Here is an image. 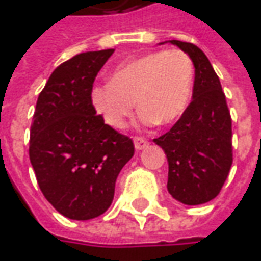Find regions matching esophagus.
<instances>
[{
    "label": "esophagus",
    "instance_id": "1",
    "mask_svg": "<svg viewBox=\"0 0 261 261\" xmlns=\"http://www.w3.org/2000/svg\"><path fill=\"white\" fill-rule=\"evenodd\" d=\"M147 144H149V142L144 137H139V136L134 137V147H136V150H142Z\"/></svg>",
    "mask_w": 261,
    "mask_h": 261
}]
</instances>
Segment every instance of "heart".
I'll return each instance as SVG.
<instances>
[{
	"label": "heart",
	"mask_w": 261,
	"mask_h": 261,
	"mask_svg": "<svg viewBox=\"0 0 261 261\" xmlns=\"http://www.w3.org/2000/svg\"><path fill=\"white\" fill-rule=\"evenodd\" d=\"M194 77V65L181 49L147 52L121 64L111 82L96 85L90 103L112 128H122L134 109L143 124H171L187 109Z\"/></svg>",
	"instance_id": "1"
}]
</instances>
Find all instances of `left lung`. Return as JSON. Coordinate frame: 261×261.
I'll use <instances>...</instances> for the list:
<instances>
[{"label":"left lung","mask_w":261,"mask_h":261,"mask_svg":"<svg viewBox=\"0 0 261 261\" xmlns=\"http://www.w3.org/2000/svg\"><path fill=\"white\" fill-rule=\"evenodd\" d=\"M187 52L196 75L193 100L174 127L154 143L168 158V191L188 204H203L221 193L232 165V119L218 74L198 46L169 40Z\"/></svg>","instance_id":"8db88e82"}]
</instances>
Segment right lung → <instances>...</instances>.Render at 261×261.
Returning <instances> with one entry per match:
<instances>
[{
  "instance_id": "obj_1",
  "label": "right lung",
  "mask_w": 261,
  "mask_h": 261,
  "mask_svg": "<svg viewBox=\"0 0 261 261\" xmlns=\"http://www.w3.org/2000/svg\"><path fill=\"white\" fill-rule=\"evenodd\" d=\"M114 49L79 54L58 65L39 93L29 158L40 191L63 216L87 221L114 200L134 143L103 122L90 103L99 70Z\"/></svg>"
}]
</instances>
